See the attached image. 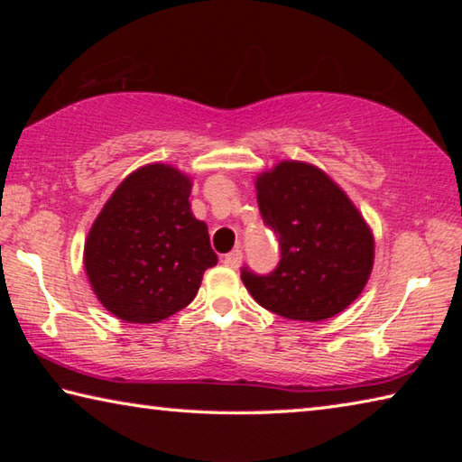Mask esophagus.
I'll return each mask as SVG.
<instances>
[{"instance_id": "esophagus-1", "label": "esophagus", "mask_w": 462, "mask_h": 462, "mask_svg": "<svg viewBox=\"0 0 462 462\" xmlns=\"http://www.w3.org/2000/svg\"><path fill=\"white\" fill-rule=\"evenodd\" d=\"M222 263L226 264V267L236 269L238 264L242 263V250H240V248H234L232 253H228V254H224V256H222Z\"/></svg>"}]
</instances>
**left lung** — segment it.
Returning a JSON list of instances; mask_svg holds the SVG:
<instances>
[{
  "instance_id": "obj_1",
  "label": "left lung",
  "mask_w": 462,
  "mask_h": 462,
  "mask_svg": "<svg viewBox=\"0 0 462 462\" xmlns=\"http://www.w3.org/2000/svg\"><path fill=\"white\" fill-rule=\"evenodd\" d=\"M256 199L281 259L267 275L240 269L254 301L301 322L346 310L366 285L374 254L369 226L346 193L324 171L283 161L256 179Z\"/></svg>"
}]
</instances>
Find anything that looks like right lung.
<instances>
[{"instance_id": "1", "label": "right lung", "mask_w": 462, "mask_h": 462, "mask_svg": "<svg viewBox=\"0 0 462 462\" xmlns=\"http://www.w3.org/2000/svg\"><path fill=\"white\" fill-rule=\"evenodd\" d=\"M189 193V177L154 162L124 179L93 222L85 271L97 300L124 322L154 324L177 314L217 263Z\"/></svg>"}]
</instances>
